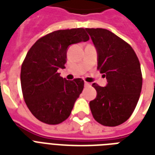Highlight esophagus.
I'll list each match as a JSON object with an SVG mask.
<instances>
[{
	"mask_svg": "<svg viewBox=\"0 0 155 155\" xmlns=\"http://www.w3.org/2000/svg\"><path fill=\"white\" fill-rule=\"evenodd\" d=\"M84 86L85 87H88V86H90V84L87 82H84Z\"/></svg>",
	"mask_w": 155,
	"mask_h": 155,
	"instance_id": "1",
	"label": "esophagus"
}]
</instances>
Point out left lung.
I'll return each mask as SVG.
<instances>
[{
	"instance_id": "1",
	"label": "left lung",
	"mask_w": 155,
	"mask_h": 155,
	"mask_svg": "<svg viewBox=\"0 0 155 155\" xmlns=\"http://www.w3.org/2000/svg\"><path fill=\"white\" fill-rule=\"evenodd\" d=\"M97 52V68L107 84H93L97 97L89 103L92 116L105 126L127 120L134 110L142 91L141 66L133 48L113 33L102 28L85 29Z\"/></svg>"
}]
</instances>
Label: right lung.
Segmentation results:
<instances>
[{
  "instance_id": "right-lung-1",
  "label": "right lung",
  "mask_w": 155,
  "mask_h": 155,
  "mask_svg": "<svg viewBox=\"0 0 155 155\" xmlns=\"http://www.w3.org/2000/svg\"><path fill=\"white\" fill-rule=\"evenodd\" d=\"M87 40L83 28L56 30L39 38L28 51L21 70L23 97L42 122L57 125L70 116L84 89V80H66L58 70L65 68L68 47Z\"/></svg>"
}]
</instances>
